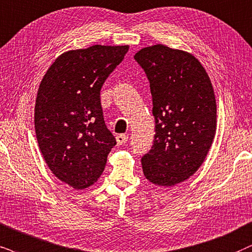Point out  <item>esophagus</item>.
<instances>
[{"mask_svg":"<svg viewBox=\"0 0 252 252\" xmlns=\"http://www.w3.org/2000/svg\"><path fill=\"white\" fill-rule=\"evenodd\" d=\"M128 138L129 137L126 135H124V133H120V135L116 136V141H117V144L119 145H122L124 143L128 142Z\"/></svg>","mask_w":252,"mask_h":252,"instance_id":"obj_1","label":"esophagus"}]
</instances>
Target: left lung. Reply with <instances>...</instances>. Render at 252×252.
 <instances>
[{
	"instance_id": "obj_1",
	"label": "left lung",
	"mask_w": 252,
	"mask_h": 252,
	"mask_svg": "<svg viewBox=\"0 0 252 252\" xmlns=\"http://www.w3.org/2000/svg\"><path fill=\"white\" fill-rule=\"evenodd\" d=\"M135 60L145 72L155 116L154 145L142 157L146 179L174 186L195 173L213 143L216 101L199 60L180 50L144 47Z\"/></svg>"
}]
</instances>
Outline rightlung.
Wrapping results in <instances>:
<instances>
[{
  "label": "right lung",
  "mask_w": 252,
  "mask_h": 252,
  "mask_svg": "<svg viewBox=\"0 0 252 252\" xmlns=\"http://www.w3.org/2000/svg\"><path fill=\"white\" fill-rule=\"evenodd\" d=\"M128 50L93 45L68 51L40 82L34 107L38 145L52 173L73 189L96 181L116 145L104 122L100 92Z\"/></svg>",
  "instance_id": "1"
}]
</instances>
